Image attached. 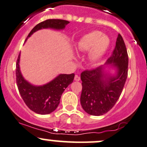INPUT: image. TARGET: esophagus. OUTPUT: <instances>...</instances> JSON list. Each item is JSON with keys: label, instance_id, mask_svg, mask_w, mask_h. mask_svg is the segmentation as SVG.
<instances>
[{"label": "esophagus", "instance_id": "1", "mask_svg": "<svg viewBox=\"0 0 147 147\" xmlns=\"http://www.w3.org/2000/svg\"><path fill=\"white\" fill-rule=\"evenodd\" d=\"M75 80L77 82H79L80 80V77L78 76V75H75Z\"/></svg>", "mask_w": 147, "mask_h": 147}]
</instances>
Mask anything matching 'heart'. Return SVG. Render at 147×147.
Returning a JSON list of instances; mask_svg holds the SVG:
<instances>
[{
    "mask_svg": "<svg viewBox=\"0 0 147 147\" xmlns=\"http://www.w3.org/2000/svg\"><path fill=\"white\" fill-rule=\"evenodd\" d=\"M110 44V40L100 31H93L84 35L77 44V51H88L92 61H98L105 56Z\"/></svg>",
    "mask_w": 147,
    "mask_h": 147,
    "instance_id": "obj_1",
    "label": "heart"
}]
</instances>
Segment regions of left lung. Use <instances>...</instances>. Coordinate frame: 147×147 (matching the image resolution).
<instances>
[{
	"instance_id": "obj_1",
	"label": "left lung",
	"mask_w": 147,
	"mask_h": 147,
	"mask_svg": "<svg viewBox=\"0 0 147 147\" xmlns=\"http://www.w3.org/2000/svg\"><path fill=\"white\" fill-rule=\"evenodd\" d=\"M128 57L123 38L118 35L112 56L104 65L81 74L80 102L93 116L106 114L120 97L128 76Z\"/></svg>"
}]
</instances>
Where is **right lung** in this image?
Instances as JSON below:
<instances>
[{
  "label": "right lung",
  "mask_w": 147,
  "mask_h": 147,
  "mask_svg": "<svg viewBox=\"0 0 147 147\" xmlns=\"http://www.w3.org/2000/svg\"><path fill=\"white\" fill-rule=\"evenodd\" d=\"M70 22L63 19H47L38 24L31 30L26 40L35 32L41 29L50 28L56 30H63ZM21 53H19L16 64V77L18 89L28 107L39 114H48L54 112L60 103L61 95L75 77L74 73L70 75L59 74L54 80L45 84L37 86L26 80L22 75L19 66Z\"/></svg>",
  "instance_id": "add662e5"
}]
</instances>
